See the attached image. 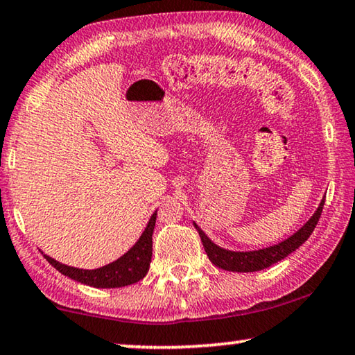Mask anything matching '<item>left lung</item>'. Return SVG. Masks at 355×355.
<instances>
[{
	"label": "left lung",
	"instance_id": "left-lung-1",
	"mask_svg": "<svg viewBox=\"0 0 355 355\" xmlns=\"http://www.w3.org/2000/svg\"><path fill=\"white\" fill-rule=\"evenodd\" d=\"M324 204H325V199L322 200L319 209H317L315 214L311 216L308 223H306L300 231H296L293 236H290L288 239H285L277 245L261 248V250H255V252L225 250V248L215 245L196 223H194V228L199 232L200 241H202V245L205 248V253H207L209 260L214 263L215 266L225 269V271H232V272L261 271V269L269 268L271 264L284 260L285 257H288L290 253L295 252L296 248L303 245L304 242L309 239V236L313 234L315 225L319 223Z\"/></svg>",
	"mask_w": 355,
	"mask_h": 355
}]
</instances>
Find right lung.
Masks as SVG:
<instances>
[{"mask_svg": "<svg viewBox=\"0 0 355 355\" xmlns=\"http://www.w3.org/2000/svg\"><path fill=\"white\" fill-rule=\"evenodd\" d=\"M156 225V211L151 215L148 226L137 241V244L124 253L118 260L102 266L98 269H78L67 266L55 261L54 258L44 255V258L54 266L63 276L78 280L84 285H91L95 288H118L132 285L146 276L150 269L151 255H153V231Z\"/></svg>", "mask_w": 355, "mask_h": 355, "instance_id": "1", "label": "right lung"}]
</instances>
